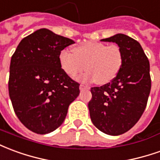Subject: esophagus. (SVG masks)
<instances>
[{"mask_svg":"<svg viewBox=\"0 0 160 160\" xmlns=\"http://www.w3.org/2000/svg\"><path fill=\"white\" fill-rule=\"evenodd\" d=\"M89 89V87L88 85H83V84H81L80 85V89L82 90V89Z\"/></svg>","mask_w":160,"mask_h":160,"instance_id":"esophagus-1","label":"esophagus"}]
</instances>
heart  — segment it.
<instances>
[{
    "mask_svg": "<svg viewBox=\"0 0 160 160\" xmlns=\"http://www.w3.org/2000/svg\"><path fill=\"white\" fill-rule=\"evenodd\" d=\"M59 64L66 74L74 78L87 69L80 79L85 82L96 80L106 84L116 78L123 64V52L116 44L106 45L89 41L76 46L73 52L64 49L59 53Z\"/></svg>",
    "mask_w": 160,
    "mask_h": 160,
    "instance_id": "1",
    "label": "heart"
}]
</instances>
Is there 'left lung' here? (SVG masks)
<instances>
[{
  "label": "left lung",
  "mask_w": 160,
  "mask_h": 160,
  "mask_svg": "<svg viewBox=\"0 0 160 160\" xmlns=\"http://www.w3.org/2000/svg\"><path fill=\"white\" fill-rule=\"evenodd\" d=\"M102 41L114 42L123 52L122 69L114 80L90 89V119L96 128L109 135L128 132L140 120L151 91L150 64L140 43L118 33Z\"/></svg>",
  "instance_id": "obj_1"
}]
</instances>
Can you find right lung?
Wrapping results in <instances>:
<instances>
[{
    "mask_svg": "<svg viewBox=\"0 0 160 160\" xmlns=\"http://www.w3.org/2000/svg\"><path fill=\"white\" fill-rule=\"evenodd\" d=\"M74 43L42 28L25 37L11 58L10 99L20 122L33 132L46 134L58 128L80 93V84L59 64L61 51Z\"/></svg>",
    "mask_w": 160,
    "mask_h": 160,
    "instance_id": "add662e5",
    "label": "right lung"
}]
</instances>
